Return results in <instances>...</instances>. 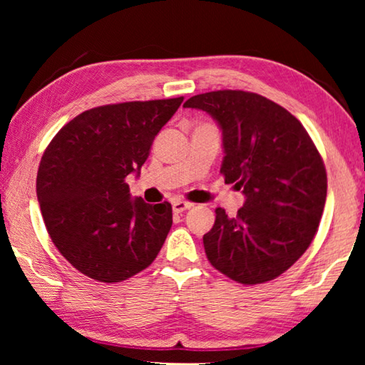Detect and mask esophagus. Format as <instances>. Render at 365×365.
Returning <instances> with one entry per match:
<instances>
[{
	"mask_svg": "<svg viewBox=\"0 0 365 365\" xmlns=\"http://www.w3.org/2000/svg\"><path fill=\"white\" fill-rule=\"evenodd\" d=\"M193 207V205L188 201H174L172 202V211H174L175 214H182L183 211H187V209Z\"/></svg>",
	"mask_w": 365,
	"mask_h": 365,
	"instance_id": "34e87169",
	"label": "esophagus"
}]
</instances>
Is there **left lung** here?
Returning a JSON list of instances; mask_svg holds the SVG:
<instances>
[{"instance_id":"1","label":"left lung","mask_w":365,"mask_h":365,"mask_svg":"<svg viewBox=\"0 0 365 365\" xmlns=\"http://www.w3.org/2000/svg\"><path fill=\"white\" fill-rule=\"evenodd\" d=\"M183 108L219 123L220 174L246 197L237 217L215 209L202 237L209 262L243 285L277 279L304 255L322 219L327 172L316 145L293 114L257 93L209 91Z\"/></svg>"}]
</instances>
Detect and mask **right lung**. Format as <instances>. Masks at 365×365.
Returning a JSON list of instances; mask_svg holds the SVG:
<instances>
[{"label": "right lung", "instance_id": "obj_1", "mask_svg": "<svg viewBox=\"0 0 365 365\" xmlns=\"http://www.w3.org/2000/svg\"><path fill=\"white\" fill-rule=\"evenodd\" d=\"M182 101L88 109L66 123L43 153L36 196L46 230L61 255L90 279H130L163 248L172 227L170 202L133 200L125 178L140 174L154 137Z\"/></svg>", "mask_w": 365, "mask_h": 365}]
</instances>
